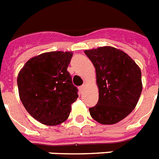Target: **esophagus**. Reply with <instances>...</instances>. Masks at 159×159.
I'll list each match as a JSON object with an SVG mask.
<instances>
[{
  "label": "esophagus",
  "instance_id": "1",
  "mask_svg": "<svg viewBox=\"0 0 159 159\" xmlns=\"http://www.w3.org/2000/svg\"><path fill=\"white\" fill-rule=\"evenodd\" d=\"M79 89H80V90L81 92L84 91V89H86V85H85V84H83V85H81L80 87L79 88Z\"/></svg>",
  "mask_w": 159,
  "mask_h": 159
}]
</instances>
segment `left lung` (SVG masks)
<instances>
[{"label": "left lung", "mask_w": 159, "mask_h": 159, "mask_svg": "<svg viewBox=\"0 0 159 159\" xmlns=\"http://www.w3.org/2000/svg\"><path fill=\"white\" fill-rule=\"evenodd\" d=\"M95 66L99 89L98 104L89 108L92 118L102 124H114L136 107L141 91V71L127 53L110 46L85 50Z\"/></svg>", "instance_id": "obj_1"}]
</instances>
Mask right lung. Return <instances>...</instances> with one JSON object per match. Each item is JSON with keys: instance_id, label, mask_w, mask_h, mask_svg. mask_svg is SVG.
<instances>
[{"instance_id": "1", "label": "right lung", "mask_w": 159, "mask_h": 159, "mask_svg": "<svg viewBox=\"0 0 159 159\" xmlns=\"http://www.w3.org/2000/svg\"><path fill=\"white\" fill-rule=\"evenodd\" d=\"M71 52H48L26 62L18 75L20 100L37 121L54 126L66 120L71 104L78 98L68 65Z\"/></svg>"}]
</instances>
